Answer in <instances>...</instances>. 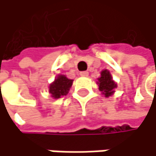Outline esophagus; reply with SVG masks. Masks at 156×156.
Here are the masks:
<instances>
[{
    "instance_id": "34e87169",
    "label": "esophagus",
    "mask_w": 156,
    "mask_h": 156,
    "mask_svg": "<svg viewBox=\"0 0 156 156\" xmlns=\"http://www.w3.org/2000/svg\"><path fill=\"white\" fill-rule=\"evenodd\" d=\"M80 75L81 76H89V72H88V71H82V72L80 73Z\"/></svg>"
}]
</instances>
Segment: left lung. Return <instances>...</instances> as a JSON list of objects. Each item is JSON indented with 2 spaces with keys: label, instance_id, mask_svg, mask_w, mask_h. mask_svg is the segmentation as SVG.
Returning <instances> with one entry per match:
<instances>
[{
  "label": "left lung",
  "instance_id": "obj_1",
  "mask_svg": "<svg viewBox=\"0 0 156 156\" xmlns=\"http://www.w3.org/2000/svg\"><path fill=\"white\" fill-rule=\"evenodd\" d=\"M99 90L105 97H110L114 93V89L117 88V84L112 80V76L109 70L104 69L101 73V76L98 79Z\"/></svg>",
  "mask_w": 156,
  "mask_h": 156
}]
</instances>
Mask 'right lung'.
I'll return each instance as SVG.
<instances>
[{
  "label": "right lung",
  "instance_id": "right-lung-1",
  "mask_svg": "<svg viewBox=\"0 0 156 156\" xmlns=\"http://www.w3.org/2000/svg\"><path fill=\"white\" fill-rule=\"evenodd\" d=\"M72 83L73 80L67 79L65 75H58L55 81L49 86V93L54 99H59L68 93Z\"/></svg>",
  "mask_w": 156,
  "mask_h": 156
}]
</instances>
